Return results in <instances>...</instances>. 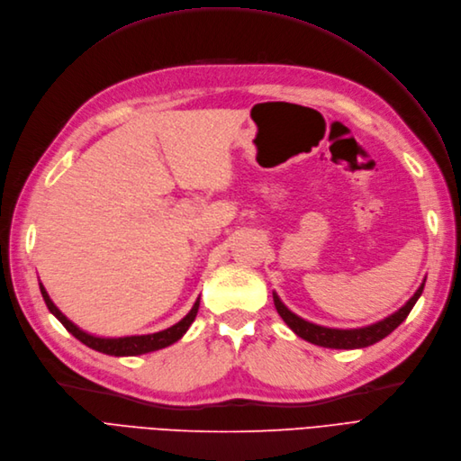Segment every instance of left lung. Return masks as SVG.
I'll use <instances>...</instances> for the list:
<instances>
[{"instance_id": "left-lung-1", "label": "left lung", "mask_w": 461, "mask_h": 461, "mask_svg": "<svg viewBox=\"0 0 461 461\" xmlns=\"http://www.w3.org/2000/svg\"><path fill=\"white\" fill-rule=\"evenodd\" d=\"M423 285H426V278H423L421 285L416 289L412 297L404 303L397 312H393L392 316L384 318L376 323L357 327V329H335V327H323L318 323H312L303 320L301 316L291 312L282 299L278 297V293L272 291V299L274 306L278 310V314L282 320L287 323V327L293 330L294 335L323 348H335V349H356V348H366L371 344H376L384 337H388L392 330H395L407 316L411 314V310L414 308L416 301L420 299V294L423 291Z\"/></svg>"}]
</instances>
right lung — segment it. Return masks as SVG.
I'll list each match as a JSON object with an SVG mask.
<instances>
[{
	"label": "right lung",
	"instance_id": "obj_1",
	"mask_svg": "<svg viewBox=\"0 0 461 461\" xmlns=\"http://www.w3.org/2000/svg\"><path fill=\"white\" fill-rule=\"evenodd\" d=\"M40 289L43 294V301L47 304V308L50 310V314L57 318L69 333L76 337L77 340H81L85 346L96 349L100 354H107V356H115V357H128V356H141V354H149V352H157V349L167 348L174 342H177L183 335L187 333V329L191 327V323L196 318V312L200 306V297L194 301L193 308L189 310V314L179 320L176 325L158 330V333H151V335H132V337H117V339H109V337H96L90 335L86 330H83L81 327H77L71 320H68L62 312L59 310V306L54 304L49 297L47 289L43 287V284L40 282Z\"/></svg>",
	"mask_w": 461,
	"mask_h": 461
}]
</instances>
